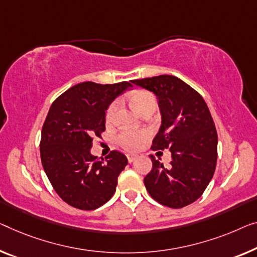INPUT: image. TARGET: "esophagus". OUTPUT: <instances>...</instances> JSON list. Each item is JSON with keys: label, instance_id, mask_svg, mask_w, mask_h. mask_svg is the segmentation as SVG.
<instances>
[{"label": "esophagus", "instance_id": "34e87169", "mask_svg": "<svg viewBox=\"0 0 257 257\" xmlns=\"http://www.w3.org/2000/svg\"><path fill=\"white\" fill-rule=\"evenodd\" d=\"M127 158H128V162H129V163H133V162H135V160H136L137 158H139V156L134 155V153H128Z\"/></svg>", "mask_w": 257, "mask_h": 257}]
</instances>
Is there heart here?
<instances>
[{
    "label": "heart",
    "mask_w": 257,
    "mask_h": 257,
    "mask_svg": "<svg viewBox=\"0 0 257 257\" xmlns=\"http://www.w3.org/2000/svg\"><path fill=\"white\" fill-rule=\"evenodd\" d=\"M133 106L135 107L137 112L142 113L145 108L150 106H156V98L155 95L148 91H136L134 92L130 97ZM117 109V101H114L109 105L106 112V120L112 121L115 115ZM149 137V133L144 132V130H124V132L120 133L117 135V143L124 148L125 150L135 151L143 145V143Z\"/></svg>",
    "instance_id": "obj_1"
}]
</instances>
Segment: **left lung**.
<instances>
[{
	"mask_svg": "<svg viewBox=\"0 0 257 257\" xmlns=\"http://www.w3.org/2000/svg\"><path fill=\"white\" fill-rule=\"evenodd\" d=\"M151 91L158 100L162 124L152 150L170 149L171 166L150 156L152 170L145 188L160 204L179 209L201 197L213 177L218 137L214 122L202 95L175 76L160 75L133 80Z\"/></svg>",
	"mask_w": 257,
	"mask_h": 257,
	"instance_id": "8db88e82",
	"label": "left lung"
}]
</instances>
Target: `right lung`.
<instances>
[{
    "label": "right lung",
    "instance_id": "1",
    "mask_svg": "<svg viewBox=\"0 0 257 257\" xmlns=\"http://www.w3.org/2000/svg\"><path fill=\"white\" fill-rule=\"evenodd\" d=\"M129 82H84L53 102L41 130V163L57 195L69 205L94 210L109 201L128 159L112 151L105 159L91 155L92 141L105 132L106 110L132 87Z\"/></svg>",
    "mask_w": 257,
    "mask_h": 257
}]
</instances>
